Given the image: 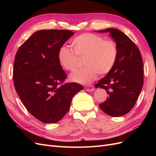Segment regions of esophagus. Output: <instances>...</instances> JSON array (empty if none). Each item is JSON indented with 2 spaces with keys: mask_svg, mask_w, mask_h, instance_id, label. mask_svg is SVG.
<instances>
[{
  "mask_svg": "<svg viewBox=\"0 0 156 156\" xmlns=\"http://www.w3.org/2000/svg\"><path fill=\"white\" fill-rule=\"evenodd\" d=\"M84 90L87 91V92H92L94 91V87L92 86H87V87H84Z\"/></svg>",
  "mask_w": 156,
  "mask_h": 156,
  "instance_id": "34e87169",
  "label": "esophagus"
}]
</instances>
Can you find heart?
Masks as SVG:
<instances>
[{"label":"heart","mask_w":156,"mask_h":156,"mask_svg":"<svg viewBox=\"0 0 156 156\" xmlns=\"http://www.w3.org/2000/svg\"><path fill=\"white\" fill-rule=\"evenodd\" d=\"M73 51L67 46H62L58 53L60 64L66 70L72 72L77 68V56H85L86 66L69 75L71 81L87 84L94 81L98 73L106 75L114 68L118 58L116 44L111 40H105L101 36L84 33L71 41Z\"/></svg>","instance_id":"1"}]
</instances>
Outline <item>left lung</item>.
Here are the masks:
<instances>
[{
  "label": "left lung",
  "instance_id": "left-lung-1",
  "mask_svg": "<svg viewBox=\"0 0 156 156\" xmlns=\"http://www.w3.org/2000/svg\"><path fill=\"white\" fill-rule=\"evenodd\" d=\"M98 32L109 33L119 51L114 68L95 84L108 94L99 107L108 115L123 116L133 107L143 86L142 56L136 45L122 31L110 28Z\"/></svg>",
  "mask_w": 156,
  "mask_h": 156
}]
</instances>
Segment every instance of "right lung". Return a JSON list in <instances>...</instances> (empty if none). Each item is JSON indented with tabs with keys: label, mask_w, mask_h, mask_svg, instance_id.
<instances>
[{
	"label": "right lung",
	"mask_w": 156,
	"mask_h": 156,
	"mask_svg": "<svg viewBox=\"0 0 156 156\" xmlns=\"http://www.w3.org/2000/svg\"><path fill=\"white\" fill-rule=\"evenodd\" d=\"M73 34L66 30H38L16 55V90L28 111L45 124L58 122L69 111L75 94L83 89L76 83L62 84L66 73L58 59L60 48Z\"/></svg>",
	"instance_id": "1"
}]
</instances>
